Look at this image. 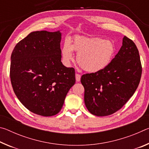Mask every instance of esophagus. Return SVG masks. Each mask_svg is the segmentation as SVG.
Returning a JSON list of instances; mask_svg holds the SVG:
<instances>
[{
  "instance_id": "obj_1",
  "label": "esophagus",
  "mask_w": 149,
  "mask_h": 149,
  "mask_svg": "<svg viewBox=\"0 0 149 149\" xmlns=\"http://www.w3.org/2000/svg\"><path fill=\"white\" fill-rule=\"evenodd\" d=\"M75 79H76L77 82L80 81L81 80V75L79 74H75Z\"/></svg>"
}]
</instances>
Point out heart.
Listing matches in <instances>:
<instances>
[{
	"label": "heart",
	"instance_id": "1",
	"mask_svg": "<svg viewBox=\"0 0 149 149\" xmlns=\"http://www.w3.org/2000/svg\"><path fill=\"white\" fill-rule=\"evenodd\" d=\"M115 45L109 40L100 37L76 36L72 45L65 41L62 49L65 64L74 59L73 50L77 52V61L81 68L87 72L95 73L108 67L115 53Z\"/></svg>",
	"mask_w": 149,
	"mask_h": 149
}]
</instances>
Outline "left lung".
I'll use <instances>...</instances> for the list:
<instances>
[{"label": "left lung", "mask_w": 149, "mask_h": 149, "mask_svg": "<svg viewBox=\"0 0 149 149\" xmlns=\"http://www.w3.org/2000/svg\"><path fill=\"white\" fill-rule=\"evenodd\" d=\"M141 74L137 48L132 40L124 36L122 47L108 67L81 77L87 110L97 116L117 112L134 94Z\"/></svg>", "instance_id": "obj_1"}]
</instances>
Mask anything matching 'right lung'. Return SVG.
I'll use <instances>...</instances> for the list:
<instances>
[{"label": "right lung", "instance_id": "1", "mask_svg": "<svg viewBox=\"0 0 149 149\" xmlns=\"http://www.w3.org/2000/svg\"><path fill=\"white\" fill-rule=\"evenodd\" d=\"M61 33L31 32L15 46L10 76L17 99L27 109L42 116L58 113L75 83V70L61 62Z\"/></svg>", "mask_w": 149, "mask_h": 149}]
</instances>
